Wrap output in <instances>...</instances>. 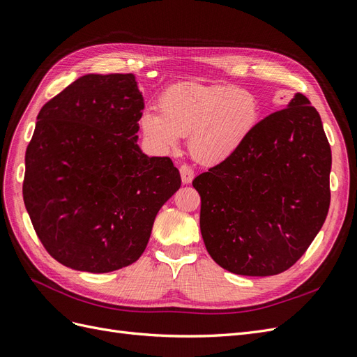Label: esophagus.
Here are the masks:
<instances>
[{"label": "esophagus", "instance_id": "obj_1", "mask_svg": "<svg viewBox=\"0 0 357 357\" xmlns=\"http://www.w3.org/2000/svg\"><path fill=\"white\" fill-rule=\"evenodd\" d=\"M179 174L183 183H191V181L194 179V169L188 165H182L179 167Z\"/></svg>", "mask_w": 357, "mask_h": 357}]
</instances>
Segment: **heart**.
<instances>
[{"label": "heart", "mask_w": 357, "mask_h": 357, "mask_svg": "<svg viewBox=\"0 0 357 357\" xmlns=\"http://www.w3.org/2000/svg\"><path fill=\"white\" fill-rule=\"evenodd\" d=\"M160 112L145 109L141 129L160 151H172L190 135V151L204 165L234 155L259 121V102L250 90L225 84L179 83L158 99Z\"/></svg>", "instance_id": "b5f03b06"}]
</instances>
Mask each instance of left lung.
<instances>
[{
    "instance_id": "left-lung-1",
    "label": "left lung",
    "mask_w": 357,
    "mask_h": 357,
    "mask_svg": "<svg viewBox=\"0 0 357 357\" xmlns=\"http://www.w3.org/2000/svg\"><path fill=\"white\" fill-rule=\"evenodd\" d=\"M331 165L319 112L295 93L234 155L194 178L202 237L218 266L259 278L292 267L326 220Z\"/></svg>"
}]
</instances>
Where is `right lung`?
Segmentation results:
<instances>
[{
  "instance_id": "1",
  "label": "right lung",
  "mask_w": 357,
  "mask_h": 357,
  "mask_svg": "<svg viewBox=\"0 0 357 357\" xmlns=\"http://www.w3.org/2000/svg\"><path fill=\"white\" fill-rule=\"evenodd\" d=\"M144 107L133 74H87L38 112L24 202L43 246L66 267L109 273L139 259L181 187L169 157L137 145Z\"/></svg>"
}]
</instances>
